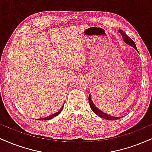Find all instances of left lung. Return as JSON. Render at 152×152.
I'll use <instances>...</instances> for the list:
<instances>
[{"label":"left lung","mask_w":152,"mask_h":152,"mask_svg":"<svg viewBox=\"0 0 152 152\" xmlns=\"http://www.w3.org/2000/svg\"><path fill=\"white\" fill-rule=\"evenodd\" d=\"M118 31H119V33L121 34L122 38H123L124 41L126 43H127V44L129 45V46L134 47V48L138 51L137 46H136L135 43H134V41H133V40L129 37V36H127V35L125 34V33L122 30H119ZM88 103H89V105L91 106V109H92V111H93L97 115V116H100L101 118H105V119H108V120H115V119H119V118H121L122 117V116H118V117H116V116H110V115L106 114V113L102 112L101 110H99L98 108L96 107V106L94 105L93 102L91 101V97L90 94H89V96H88Z\"/></svg>","instance_id":"1"}]
</instances>
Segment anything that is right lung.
Returning <instances> with one entry per match:
<instances>
[{"mask_svg": "<svg viewBox=\"0 0 152 152\" xmlns=\"http://www.w3.org/2000/svg\"><path fill=\"white\" fill-rule=\"evenodd\" d=\"M64 105H63V106L61 107V109L60 110H59L58 111H57L56 113H55V114H53L50 115V116H48V117L43 118H39V119H37V120H42V121H43V120H49V119H51V118H54V117H56V116H58V115L61 113V111H62V110H63V108H64Z\"/></svg>", "mask_w": 152, "mask_h": 152, "instance_id": "1", "label": "right lung"}]
</instances>
